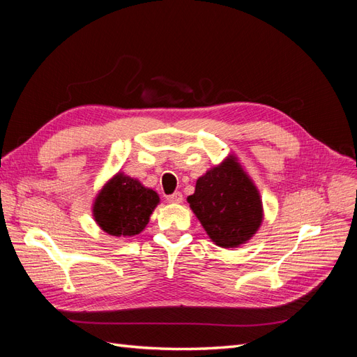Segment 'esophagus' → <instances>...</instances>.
Wrapping results in <instances>:
<instances>
[{
  "label": "esophagus",
  "instance_id": "obj_1",
  "mask_svg": "<svg viewBox=\"0 0 357 357\" xmlns=\"http://www.w3.org/2000/svg\"><path fill=\"white\" fill-rule=\"evenodd\" d=\"M167 201L171 202V204H180L183 201V195L180 192H174L172 195H168L167 197Z\"/></svg>",
  "mask_w": 357,
  "mask_h": 357
}]
</instances>
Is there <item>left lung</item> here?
Wrapping results in <instances>:
<instances>
[{
    "label": "left lung",
    "mask_w": 357,
    "mask_h": 357,
    "mask_svg": "<svg viewBox=\"0 0 357 357\" xmlns=\"http://www.w3.org/2000/svg\"><path fill=\"white\" fill-rule=\"evenodd\" d=\"M188 202L213 243L225 248L250 240L264 219L261 195L234 156L199 177Z\"/></svg>",
    "instance_id": "obj_1"
}]
</instances>
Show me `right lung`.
I'll list each match as a JSON object with an SVG mask.
<instances>
[{
	"label": "right lung",
	"instance_id": "obj_1",
	"mask_svg": "<svg viewBox=\"0 0 357 357\" xmlns=\"http://www.w3.org/2000/svg\"><path fill=\"white\" fill-rule=\"evenodd\" d=\"M159 204L158 193L122 172L107 183L93 202V218L100 228L113 236L142 232Z\"/></svg>",
	"mask_w": 357,
	"mask_h": 357
}]
</instances>
